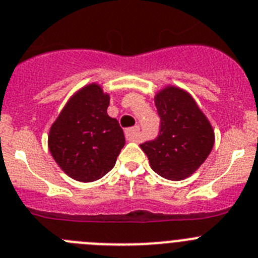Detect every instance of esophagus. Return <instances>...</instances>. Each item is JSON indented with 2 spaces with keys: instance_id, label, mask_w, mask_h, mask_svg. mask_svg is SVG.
<instances>
[{
  "instance_id": "1",
  "label": "esophagus",
  "mask_w": 258,
  "mask_h": 258,
  "mask_svg": "<svg viewBox=\"0 0 258 258\" xmlns=\"http://www.w3.org/2000/svg\"><path fill=\"white\" fill-rule=\"evenodd\" d=\"M124 135H126V139L128 141H138L140 139V127L135 126L131 128H127L124 131Z\"/></svg>"
}]
</instances>
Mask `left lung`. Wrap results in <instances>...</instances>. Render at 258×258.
I'll return each instance as SVG.
<instances>
[{
    "instance_id": "left-lung-1",
    "label": "left lung",
    "mask_w": 258,
    "mask_h": 258,
    "mask_svg": "<svg viewBox=\"0 0 258 258\" xmlns=\"http://www.w3.org/2000/svg\"><path fill=\"white\" fill-rule=\"evenodd\" d=\"M161 124L158 136L140 145L154 172L184 180L210 155L215 134L206 115L187 92L167 87L154 99Z\"/></svg>"
}]
</instances>
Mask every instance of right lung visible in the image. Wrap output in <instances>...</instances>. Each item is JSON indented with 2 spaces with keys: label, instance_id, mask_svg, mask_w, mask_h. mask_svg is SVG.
<instances>
[{
  "label": "right lung",
  "instance_id": "obj_1",
  "mask_svg": "<svg viewBox=\"0 0 258 258\" xmlns=\"http://www.w3.org/2000/svg\"><path fill=\"white\" fill-rule=\"evenodd\" d=\"M109 95L89 85L72 97L48 135V148L60 168L82 182L99 180L114 167L124 146L123 130L109 117Z\"/></svg>",
  "mask_w": 258,
  "mask_h": 258
}]
</instances>
